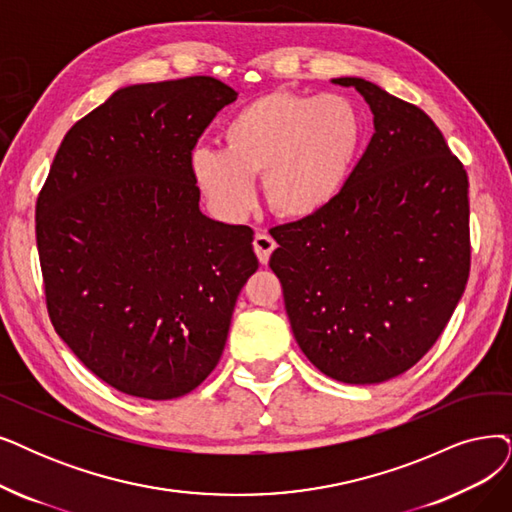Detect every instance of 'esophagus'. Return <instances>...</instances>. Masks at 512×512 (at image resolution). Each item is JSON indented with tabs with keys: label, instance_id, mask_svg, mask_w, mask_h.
Segmentation results:
<instances>
[{
	"label": "esophagus",
	"instance_id": "34e87169",
	"mask_svg": "<svg viewBox=\"0 0 512 512\" xmlns=\"http://www.w3.org/2000/svg\"><path fill=\"white\" fill-rule=\"evenodd\" d=\"M273 250H275V241L267 233H258L254 237V252L258 256L260 264H267L269 262Z\"/></svg>",
	"mask_w": 512,
	"mask_h": 512
}]
</instances>
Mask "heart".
I'll return each mask as SVG.
<instances>
[{"mask_svg": "<svg viewBox=\"0 0 512 512\" xmlns=\"http://www.w3.org/2000/svg\"><path fill=\"white\" fill-rule=\"evenodd\" d=\"M222 145L197 147L189 157L199 191L227 218L254 203L262 172L269 206L294 220L313 218L342 195L355 172L365 119L340 94L271 92L237 109L222 126Z\"/></svg>", "mask_w": 512, "mask_h": 512, "instance_id": "1", "label": "heart"}]
</instances>
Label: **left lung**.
<instances>
[{
    "label": "left lung",
    "mask_w": 512,
    "mask_h": 512,
    "mask_svg": "<svg viewBox=\"0 0 512 512\" xmlns=\"http://www.w3.org/2000/svg\"><path fill=\"white\" fill-rule=\"evenodd\" d=\"M374 136L330 208L273 229L294 338L346 384L391 380L437 342L470 271L468 176L435 121L361 77Z\"/></svg>",
    "instance_id": "8db88e82"
}]
</instances>
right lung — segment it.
Segmentation results:
<instances>
[{
	"label": "right lung",
	"mask_w": 512,
	"mask_h": 512,
	"mask_svg": "<svg viewBox=\"0 0 512 512\" xmlns=\"http://www.w3.org/2000/svg\"><path fill=\"white\" fill-rule=\"evenodd\" d=\"M235 98L206 75L121 88L67 132L37 197L54 330L126 395L166 401L206 380L258 269L254 231L201 214L189 168Z\"/></svg>",
	"instance_id": "obj_1"
}]
</instances>
